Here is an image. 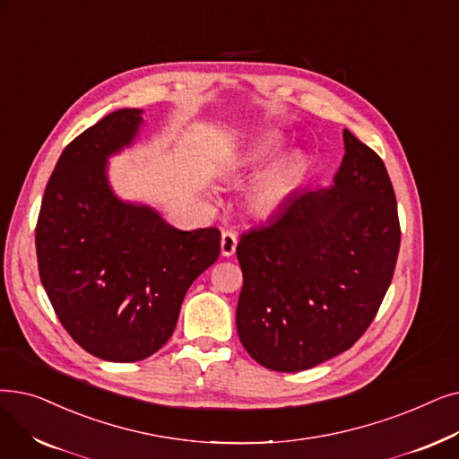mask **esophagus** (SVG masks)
Listing matches in <instances>:
<instances>
[{
	"mask_svg": "<svg viewBox=\"0 0 459 459\" xmlns=\"http://www.w3.org/2000/svg\"><path fill=\"white\" fill-rule=\"evenodd\" d=\"M238 246V236L232 230H223L221 234V255L223 256H232Z\"/></svg>",
	"mask_w": 459,
	"mask_h": 459,
	"instance_id": "1",
	"label": "esophagus"
}]
</instances>
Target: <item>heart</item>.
<instances>
[{"mask_svg": "<svg viewBox=\"0 0 459 459\" xmlns=\"http://www.w3.org/2000/svg\"><path fill=\"white\" fill-rule=\"evenodd\" d=\"M275 152H277L275 141L256 144L236 159L230 169V174L234 178L255 176L275 155ZM298 174H300V165H298L296 159L279 161L272 170L266 172V176L255 187L251 196L253 210L263 215H268L273 210H277L289 196V193L294 189Z\"/></svg>", "mask_w": 459, "mask_h": 459, "instance_id": "obj_1", "label": "heart"}]
</instances>
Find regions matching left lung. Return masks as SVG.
I'll return each instance as SVG.
<instances>
[{"label": "left lung", "instance_id": "obj_1", "mask_svg": "<svg viewBox=\"0 0 459 459\" xmlns=\"http://www.w3.org/2000/svg\"><path fill=\"white\" fill-rule=\"evenodd\" d=\"M328 189L292 193L266 227L242 234L236 328L261 366L296 373L351 349L375 318L400 253L383 159L343 131Z\"/></svg>", "mask_w": 459, "mask_h": 459}]
</instances>
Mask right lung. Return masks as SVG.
<instances>
[{
  "instance_id": "add662e5",
  "label": "right lung",
  "mask_w": 459,
  "mask_h": 459,
  "mask_svg": "<svg viewBox=\"0 0 459 459\" xmlns=\"http://www.w3.org/2000/svg\"><path fill=\"white\" fill-rule=\"evenodd\" d=\"M141 114L116 110L74 138L57 159L35 227L39 275L59 323L108 362L161 349L187 289L221 249L219 229L178 230L112 193L107 159L133 143Z\"/></svg>"
}]
</instances>
